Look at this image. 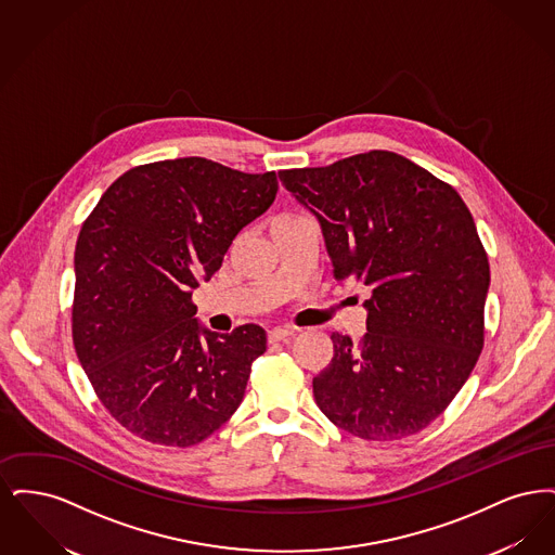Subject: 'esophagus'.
Segmentation results:
<instances>
[{
  "instance_id": "obj_1",
  "label": "esophagus",
  "mask_w": 555,
  "mask_h": 555,
  "mask_svg": "<svg viewBox=\"0 0 555 555\" xmlns=\"http://www.w3.org/2000/svg\"><path fill=\"white\" fill-rule=\"evenodd\" d=\"M297 333V328H291V326H276L272 331H268V339L270 341H285Z\"/></svg>"
}]
</instances>
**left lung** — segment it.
I'll return each mask as SVG.
<instances>
[{
	"mask_svg": "<svg viewBox=\"0 0 555 555\" xmlns=\"http://www.w3.org/2000/svg\"><path fill=\"white\" fill-rule=\"evenodd\" d=\"M279 179L317 214L337 281L369 285V333H333L314 376L322 414L366 441H396L439 418L485 344L489 260L453 186L372 150Z\"/></svg>",
	"mask_w": 555,
	"mask_h": 555,
	"instance_id": "obj_1",
	"label": "left lung"
}]
</instances>
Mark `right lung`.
I'll return each instance as SVG.
<instances>
[{"label":"right lung","mask_w":555,"mask_h":555,"mask_svg":"<svg viewBox=\"0 0 555 555\" xmlns=\"http://www.w3.org/2000/svg\"><path fill=\"white\" fill-rule=\"evenodd\" d=\"M276 189V172L162 159L116 179L82 222L73 344L95 396L134 437L191 448L235 414L264 328H199L191 291L210 281Z\"/></svg>","instance_id":"1"}]
</instances>
